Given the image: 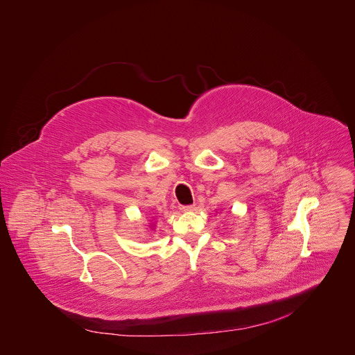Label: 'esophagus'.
Masks as SVG:
<instances>
[{
    "mask_svg": "<svg viewBox=\"0 0 355 355\" xmlns=\"http://www.w3.org/2000/svg\"><path fill=\"white\" fill-rule=\"evenodd\" d=\"M194 209H196L194 205H182L180 206V210H183V211H190V210H194Z\"/></svg>",
    "mask_w": 355,
    "mask_h": 355,
    "instance_id": "1",
    "label": "esophagus"
}]
</instances>
